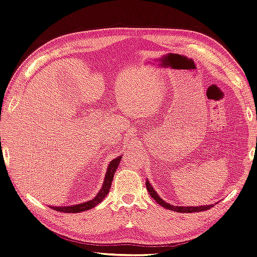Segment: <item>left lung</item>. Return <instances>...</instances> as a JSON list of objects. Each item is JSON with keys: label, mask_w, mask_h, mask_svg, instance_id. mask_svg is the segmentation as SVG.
Listing matches in <instances>:
<instances>
[{"label": "left lung", "mask_w": 257, "mask_h": 257, "mask_svg": "<svg viewBox=\"0 0 257 257\" xmlns=\"http://www.w3.org/2000/svg\"><path fill=\"white\" fill-rule=\"evenodd\" d=\"M146 188H148V192L150 193L151 197L155 200L158 204H160L161 207H164L166 209H169L171 211L174 212H179V213H193V212H200V211H206L211 209L214 204H204V206H197V207H183V206H173V204H170L169 202H167L165 200L161 199L159 197V195L157 194V192L154 187L152 186V184L150 183L149 180H146L145 182Z\"/></svg>", "instance_id": "obj_1"}]
</instances>
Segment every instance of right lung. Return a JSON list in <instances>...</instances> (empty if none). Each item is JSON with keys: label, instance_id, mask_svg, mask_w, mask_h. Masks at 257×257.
Listing matches in <instances>:
<instances>
[{"label": "right lung", "instance_id": "obj_1", "mask_svg": "<svg viewBox=\"0 0 257 257\" xmlns=\"http://www.w3.org/2000/svg\"><path fill=\"white\" fill-rule=\"evenodd\" d=\"M121 157H122L121 155L118 156V157H116L113 160H111V163L108 164L105 177H104V181H103V184H102V187L100 188L98 194L94 196L91 200L78 203V204H73V206H63V207H54V206L50 207L49 206V207L51 209L58 211V212H64V213H78V212L87 211V210L96 207L97 204H99L102 200H103L105 196L108 194L109 188H111V185H112V181H113V178H114L115 171L117 169V167L119 166Z\"/></svg>", "mask_w": 257, "mask_h": 257}]
</instances>
